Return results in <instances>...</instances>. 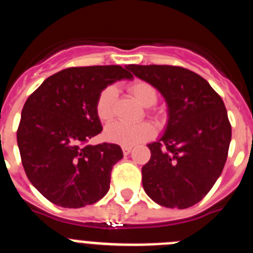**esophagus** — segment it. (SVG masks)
<instances>
[{"label": "esophagus", "instance_id": "34e87169", "mask_svg": "<svg viewBox=\"0 0 253 253\" xmlns=\"http://www.w3.org/2000/svg\"><path fill=\"white\" fill-rule=\"evenodd\" d=\"M122 149H123V153H124V154H129L131 152V149H133V147H130V146H123Z\"/></svg>", "mask_w": 253, "mask_h": 253}]
</instances>
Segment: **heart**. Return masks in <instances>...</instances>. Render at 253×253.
I'll return each mask as SVG.
<instances>
[{
    "label": "heart",
    "mask_w": 253,
    "mask_h": 253,
    "mask_svg": "<svg viewBox=\"0 0 253 253\" xmlns=\"http://www.w3.org/2000/svg\"><path fill=\"white\" fill-rule=\"evenodd\" d=\"M129 92L142 106L149 107L157 102V92L153 87L144 81H134L128 86ZM118 91L115 86H106L96 100V114L101 122H110L115 113V102ZM154 135L153 125L149 123L138 124H125L115 122L107 125L105 129V137L109 142L122 144V146H134L137 143L151 139Z\"/></svg>",
    "instance_id": "heart-1"
}]
</instances>
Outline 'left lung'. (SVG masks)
I'll use <instances>...</instances> for the list:
<instances>
[{
  "mask_svg": "<svg viewBox=\"0 0 253 253\" xmlns=\"http://www.w3.org/2000/svg\"><path fill=\"white\" fill-rule=\"evenodd\" d=\"M126 68L156 87L169 106L166 130L149 143L143 189L154 203L186 209L214 186L225 165L232 126L222 97L198 73L176 66Z\"/></svg>",
  "mask_w": 253,
  "mask_h": 253,
  "instance_id": "8db88e82",
  "label": "left lung"
}]
</instances>
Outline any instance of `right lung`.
Here are the masks:
<instances>
[{
	"instance_id": "1",
	"label": "right lung",
	"mask_w": 253,
	"mask_h": 253,
	"mask_svg": "<svg viewBox=\"0 0 253 253\" xmlns=\"http://www.w3.org/2000/svg\"><path fill=\"white\" fill-rule=\"evenodd\" d=\"M123 78L133 76L120 66L72 67L46 78L26 100L17 129L22 166L29 181L53 204L86 207L110 189L122 148L86 143L102 130L96 114L99 93Z\"/></svg>"
}]
</instances>
